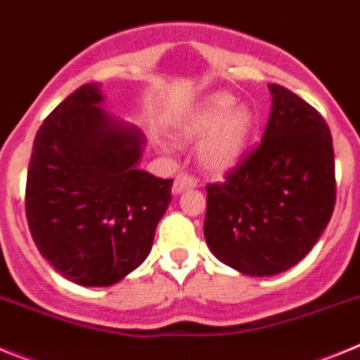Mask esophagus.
Listing matches in <instances>:
<instances>
[{"instance_id":"1","label":"esophagus","mask_w":360,"mask_h":360,"mask_svg":"<svg viewBox=\"0 0 360 360\" xmlns=\"http://www.w3.org/2000/svg\"><path fill=\"white\" fill-rule=\"evenodd\" d=\"M196 186H198V182H196L193 176H189V174H184V173L178 174L173 182V195L176 196L187 189H195Z\"/></svg>"}]
</instances>
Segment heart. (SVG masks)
I'll return each instance as SVG.
<instances>
[{
	"label": "heart",
	"instance_id": "b5f03b06",
	"mask_svg": "<svg viewBox=\"0 0 360 360\" xmlns=\"http://www.w3.org/2000/svg\"><path fill=\"white\" fill-rule=\"evenodd\" d=\"M256 129L249 104H236L229 94H214L176 124V136L186 142L202 141L198 160L207 173L224 176L243 160Z\"/></svg>",
	"mask_w": 360,
	"mask_h": 360
}]
</instances>
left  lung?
Instances as JSON below:
<instances>
[{"mask_svg":"<svg viewBox=\"0 0 360 360\" xmlns=\"http://www.w3.org/2000/svg\"><path fill=\"white\" fill-rule=\"evenodd\" d=\"M272 108L262 144L225 184L207 187L203 236L211 252L245 276L297 265L317 243L335 205L330 129L303 98L269 84Z\"/></svg>","mask_w":360,"mask_h":360,"instance_id":"left-lung-1","label":"left lung"}]
</instances>
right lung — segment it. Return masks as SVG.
<instances>
[{
	"label": "right lung",
	"instance_id": "1",
	"mask_svg": "<svg viewBox=\"0 0 360 360\" xmlns=\"http://www.w3.org/2000/svg\"><path fill=\"white\" fill-rule=\"evenodd\" d=\"M98 82L44 119L27 174V219L41 256L68 281L110 287L149 256L173 180L139 169L146 136L103 108Z\"/></svg>",
	"mask_w": 360,
	"mask_h": 360
}]
</instances>
